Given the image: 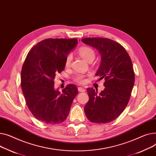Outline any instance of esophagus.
<instances>
[{"label": "esophagus", "mask_w": 156, "mask_h": 156, "mask_svg": "<svg viewBox=\"0 0 156 156\" xmlns=\"http://www.w3.org/2000/svg\"><path fill=\"white\" fill-rule=\"evenodd\" d=\"M78 90L79 91V92H81V93H83V92H85L86 89L83 87H79L78 88Z\"/></svg>", "instance_id": "obj_1"}]
</instances>
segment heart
<instances>
[{"label": "heart", "instance_id": "obj_1", "mask_svg": "<svg viewBox=\"0 0 156 156\" xmlns=\"http://www.w3.org/2000/svg\"><path fill=\"white\" fill-rule=\"evenodd\" d=\"M79 54L81 57L83 58L84 60L89 62H92L95 58L96 53L94 50L90 47H81L78 50ZM72 60V55L71 53L67 55L66 57L65 64L66 67H69L70 65V63ZM85 76L82 74H77L74 77V81L77 82L79 84H84L86 82Z\"/></svg>", "mask_w": 156, "mask_h": 156}]
</instances>
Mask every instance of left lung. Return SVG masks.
Segmentation results:
<instances>
[{
	"mask_svg": "<svg viewBox=\"0 0 156 156\" xmlns=\"http://www.w3.org/2000/svg\"><path fill=\"white\" fill-rule=\"evenodd\" d=\"M82 41L99 52L101 62L96 76L105 80V88L99 94L94 89H87L89 99L84 112L90 122L107 123L120 116L129 103L135 82L132 62L123 46L111 39L85 38Z\"/></svg>",
	"mask_w": 156,
	"mask_h": 156,
	"instance_id": "8db88e82",
	"label": "left lung"
}]
</instances>
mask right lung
I'll return each instance as SVG.
<instances>
[{
  "label": "right lung",
  "mask_w": 156,
  "mask_h": 156,
  "mask_svg": "<svg viewBox=\"0 0 156 156\" xmlns=\"http://www.w3.org/2000/svg\"><path fill=\"white\" fill-rule=\"evenodd\" d=\"M77 40L48 38L30 50L21 70V84L27 108L43 123L59 124L66 120L73 100L78 94L69 84L62 93L54 88V79L64 70L66 57Z\"/></svg>",
  "instance_id": "right-lung-1"
}]
</instances>
